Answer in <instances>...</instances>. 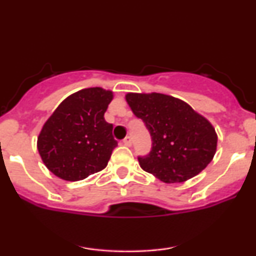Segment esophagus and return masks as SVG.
I'll list each match as a JSON object with an SVG mask.
<instances>
[{
  "label": "esophagus",
  "instance_id": "esophagus-1",
  "mask_svg": "<svg viewBox=\"0 0 256 256\" xmlns=\"http://www.w3.org/2000/svg\"><path fill=\"white\" fill-rule=\"evenodd\" d=\"M122 144H125L126 146H130L132 144V138L130 136H126L124 140H122Z\"/></svg>",
  "mask_w": 256,
  "mask_h": 256
}]
</instances>
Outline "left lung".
Here are the masks:
<instances>
[{
	"label": "left lung",
	"instance_id": "left-lung-1",
	"mask_svg": "<svg viewBox=\"0 0 256 256\" xmlns=\"http://www.w3.org/2000/svg\"><path fill=\"white\" fill-rule=\"evenodd\" d=\"M126 101L152 136V150L138 156L146 172L164 183H182L212 161L218 142L216 130L184 101L158 92H131Z\"/></svg>",
	"mask_w": 256,
	"mask_h": 256
}]
</instances>
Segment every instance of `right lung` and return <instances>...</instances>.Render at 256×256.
Here are the masks:
<instances>
[{"label": "right lung", "mask_w": 256, "mask_h": 256, "mask_svg": "<svg viewBox=\"0 0 256 256\" xmlns=\"http://www.w3.org/2000/svg\"><path fill=\"white\" fill-rule=\"evenodd\" d=\"M113 92L89 88L64 100L43 125L37 148L44 165L58 178L82 180L102 171L118 146L104 113Z\"/></svg>", "instance_id": "right-lung-1"}]
</instances>
